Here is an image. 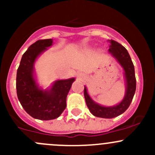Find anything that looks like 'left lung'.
Instances as JSON below:
<instances>
[{
	"instance_id": "8db88e82",
	"label": "left lung",
	"mask_w": 155,
	"mask_h": 155,
	"mask_svg": "<svg viewBox=\"0 0 155 155\" xmlns=\"http://www.w3.org/2000/svg\"><path fill=\"white\" fill-rule=\"evenodd\" d=\"M109 52L111 53L124 70L127 82L126 94L123 101L115 107H102L94 102L87 92L86 87L84 88V96L87 108L94 116L104 118H112L118 116L124 112L130 105L134 98L137 87V80L135 77V70L132 60L127 50L122 45L113 40H110Z\"/></svg>"
}]
</instances>
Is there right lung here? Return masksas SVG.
<instances>
[{
	"label": "right lung",
	"mask_w": 155,
	"mask_h": 155,
	"mask_svg": "<svg viewBox=\"0 0 155 155\" xmlns=\"http://www.w3.org/2000/svg\"><path fill=\"white\" fill-rule=\"evenodd\" d=\"M52 45L51 39L39 40L23 54L16 74V92L20 104L28 114L37 119H54L66 109L68 94L74 78L56 81L49 91L40 90L33 76L37 56Z\"/></svg>",
	"instance_id": "1"
}]
</instances>
